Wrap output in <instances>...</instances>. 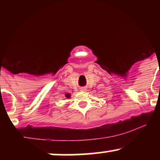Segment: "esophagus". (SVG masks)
<instances>
[{"label": "esophagus", "mask_w": 160, "mask_h": 160, "mask_svg": "<svg viewBox=\"0 0 160 160\" xmlns=\"http://www.w3.org/2000/svg\"><path fill=\"white\" fill-rule=\"evenodd\" d=\"M80 91H86V87H81V88H80Z\"/></svg>", "instance_id": "34e87169"}]
</instances>
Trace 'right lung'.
Masks as SVG:
<instances>
[{
    "label": "right lung",
    "instance_id": "1",
    "mask_svg": "<svg viewBox=\"0 0 160 160\" xmlns=\"http://www.w3.org/2000/svg\"><path fill=\"white\" fill-rule=\"evenodd\" d=\"M65 97L67 98H69L70 97H71V94H69V93H66L65 94Z\"/></svg>",
    "mask_w": 160,
    "mask_h": 160
}]
</instances>
